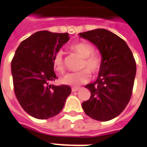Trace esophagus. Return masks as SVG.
<instances>
[{
  "instance_id": "1",
  "label": "esophagus",
  "mask_w": 147,
  "mask_h": 147,
  "mask_svg": "<svg viewBox=\"0 0 147 147\" xmlns=\"http://www.w3.org/2000/svg\"><path fill=\"white\" fill-rule=\"evenodd\" d=\"M78 90H80V88H78V87H74V88H72V91L73 92H78Z\"/></svg>"
}]
</instances>
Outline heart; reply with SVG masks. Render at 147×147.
<instances>
[{"label":"heart","mask_w":147,"mask_h":147,"mask_svg":"<svg viewBox=\"0 0 147 147\" xmlns=\"http://www.w3.org/2000/svg\"><path fill=\"white\" fill-rule=\"evenodd\" d=\"M70 49L83 58L80 69L82 70L76 73L67 74L61 78V82L65 85L78 87L89 82L91 74L96 75L100 71L103 65V58L100 55L94 53L93 47L88 42H77L71 45ZM52 65L58 74L65 72V60L63 52L59 51L52 56Z\"/></svg>","instance_id":"1"}]
</instances>
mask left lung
I'll return each mask as SVG.
<instances>
[{
    "label": "left lung",
    "instance_id": "obj_1",
    "mask_svg": "<svg viewBox=\"0 0 147 147\" xmlns=\"http://www.w3.org/2000/svg\"><path fill=\"white\" fill-rule=\"evenodd\" d=\"M95 44L103 58L96 81L85 86L91 92L82 102L86 115L95 120L108 121L119 115L128 104L136 75V61L121 37L103 28L79 33Z\"/></svg>",
    "mask_w": 147,
    "mask_h": 147
}]
</instances>
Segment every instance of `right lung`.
<instances>
[{
	"label": "right lung",
	"mask_w": 147,
	"mask_h": 147,
	"mask_svg": "<svg viewBox=\"0 0 147 147\" xmlns=\"http://www.w3.org/2000/svg\"><path fill=\"white\" fill-rule=\"evenodd\" d=\"M69 40V33L39 31L20 43L11 61L15 96L29 115L47 119L62 110L71 93L68 85L54 86L57 79L52 56Z\"/></svg>",
	"instance_id": "add662e5"
}]
</instances>
